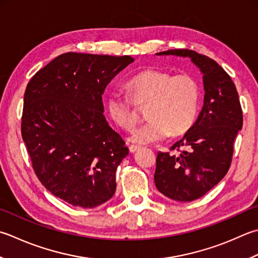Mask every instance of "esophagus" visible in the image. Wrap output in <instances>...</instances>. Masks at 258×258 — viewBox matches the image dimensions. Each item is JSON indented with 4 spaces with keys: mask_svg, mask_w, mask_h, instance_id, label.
<instances>
[{
    "mask_svg": "<svg viewBox=\"0 0 258 258\" xmlns=\"http://www.w3.org/2000/svg\"><path fill=\"white\" fill-rule=\"evenodd\" d=\"M130 152L131 153H135L136 151H139L140 149H141V146H139V145H134V144H132V145H130Z\"/></svg>",
    "mask_w": 258,
    "mask_h": 258,
    "instance_id": "1",
    "label": "esophagus"
}]
</instances>
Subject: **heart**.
Masks as SVG:
<instances>
[{
	"label": "heart",
	"instance_id": "obj_1",
	"mask_svg": "<svg viewBox=\"0 0 258 258\" xmlns=\"http://www.w3.org/2000/svg\"><path fill=\"white\" fill-rule=\"evenodd\" d=\"M128 96L110 94L107 112L124 130L133 128L138 107H144L149 118L130 136L140 144L162 142L169 136L182 135L194 125L198 114L200 89L197 80L188 74L173 76L164 70L150 68L136 74L127 84Z\"/></svg>",
	"mask_w": 258,
	"mask_h": 258
}]
</instances>
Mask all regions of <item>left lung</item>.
I'll list each match as a JSON object with an SVG mask.
<instances>
[{
    "instance_id": "left-lung-1",
    "label": "left lung",
    "mask_w": 258,
    "mask_h": 258,
    "mask_svg": "<svg viewBox=\"0 0 258 258\" xmlns=\"http://www.w3.org/2000/svg\"><path fill=\"white\" fill-rule=\"evenodd\" d=\"M191 59L203 74L204 106L195 124L171 148L159 152L154 174L161 194L176 201H194L208 192L228 171L234 141L243 126V112L230 76L207 55L189 49L156 53Z\"/></svg>"
}]
</instances>
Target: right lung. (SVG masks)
Instances as JSON below:
<instances>
[{
    "label": "right lung",
    "mask_w": 258,
    "mask_h": 258,
    "mask_svg": "<svg viewBox=\"0 0 258 258\" xmlns=\"http://www.w3.org/2000/svg\"><path fill=\"white\" fill-rule=\"evenodd\" d=\"M130 55L67 52L30 80L21 133L44 188L76 207L94 208L115 194V173L128 149L104 116L102 95L132 63Z\"/></svg>",
    "instance_id": "add662e5"
}]
</instances>
